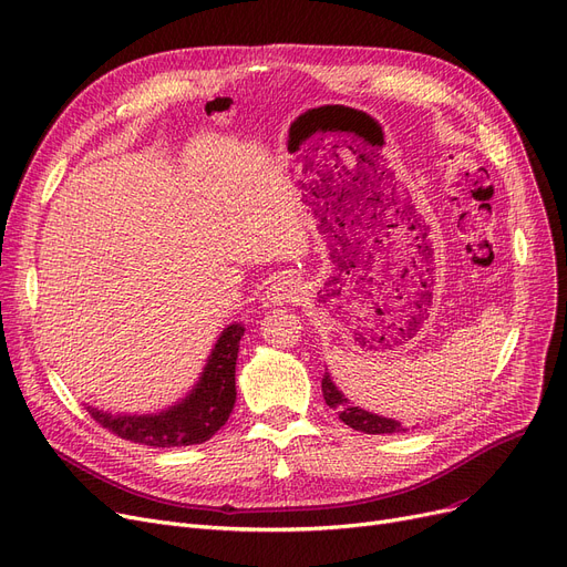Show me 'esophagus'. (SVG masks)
<instances>
[{"label": "esophagus", "mask_w": 567, "mask_h": 567, "mask_svg": "<svg viewBox=\"0 0 567 567\" xmlns=\"http://www.w3.org/2000/svg\"><path fill=\"white\" fill-rule=\"evenodd\" d=\"M301 287L293 280H278L268 287L264 293V303L266 306H282V303H293L299 299Z\"/></svg>", "instance_id": "34e87169"}]
</instances>
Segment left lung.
Segmentation results:
<instances>
[{"label": "left lung", "instance_id": "left-lung-1", "mask_svg": "<svg viewBox=\"0 0 567 567\" xmlns=\"http://www.w3.org/2000/svg\"><path fill=\"white\" fill-rule=\"evenodd\" d=\"M322 393H324L327 405L331 410H336L338 420L344 422L354 431L373 433V435H380V433H405L408 431V429L401 426V422H393V420H386V416H378V414H371V412H365L361 408L350 405L348 399H344L342 393L336 389V384L331 382L329 375H324V380H322Z\"/></svg>", "mask_w": 567, "mask_h": 567}]
</instances>
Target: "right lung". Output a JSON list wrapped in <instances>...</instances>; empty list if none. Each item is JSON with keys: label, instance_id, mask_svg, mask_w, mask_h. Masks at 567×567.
<instances>
[{"label": "right lung", "instance_id": "obj_1", "mask_svg": "<svg viewBox=\"0 0 567 567\" xmlns=\"http://www.w3.org/2000/svg\"><path fill=\"white\" fill-rule=\"evenodd\" d=\"M243 327L231 324L215 342L204 375L189 396L159 414L120 416L87 408L92 420L113 435L147 447L199 445L225 426L236 403V357Z\"/></svg>", "mask_w": 567, "mask_h": 567}]
</instances>
